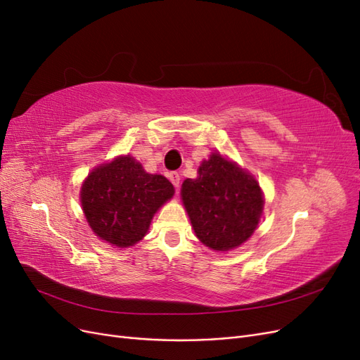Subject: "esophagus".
<instances>
[{"instance_id":"obj_1","label":"esophagus","mask_w":360,"mask_h":360,"mask_svg":"<svg viewBox=\"0 0 360 360\" xmlns=\"http://www.w3.org/2000/svg\"><path fill=\"white\" fill-rule=\"evenodd\" d=\"M168 177H169V180H171V183L174 184V186H176V188L180 186V179H181V177H180V174H179L177 171L169 172Z\"/></svg>"}]
</instances>
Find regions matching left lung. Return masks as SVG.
<instances>
[{
  "label": "left lung",
  "instance_id": "obj_1",
  "mask_svg": "<svg viewBox=\"0 0 360 360\" xmlns=\"http://www.w3.org/2000/svg\"><path fill=\"white\" fill-rule=\"evenodd\" d=\"M181 198L195 234L214 250L246 242L263 210L258 183L219 153L201 163L197 179L183 181Z\"/></svg>",
  "mask_w": 360,
  "mask_h": 360
}]
</instances>
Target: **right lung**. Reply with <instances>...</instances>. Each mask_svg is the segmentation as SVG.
Listing matches in <instances>:
<instances>
[{
    "instance_id": "1",
    "label": "right lung",
    "mask_w": 360,
    "mask_h": 360,
    "mask_svg": "<svg viewBox=\"0 0 360 360\" xmlns=\"http://www.w3.org/2000/svg\"><path fill=\"white\" fill-rule=\"evenodd\" d=\"M172 193V184L165 177L148 174L134 158L122 156L86 177L81 202L96 236L127 248L144 237L151 217Z\"/></svg>"
}]
</instances>
